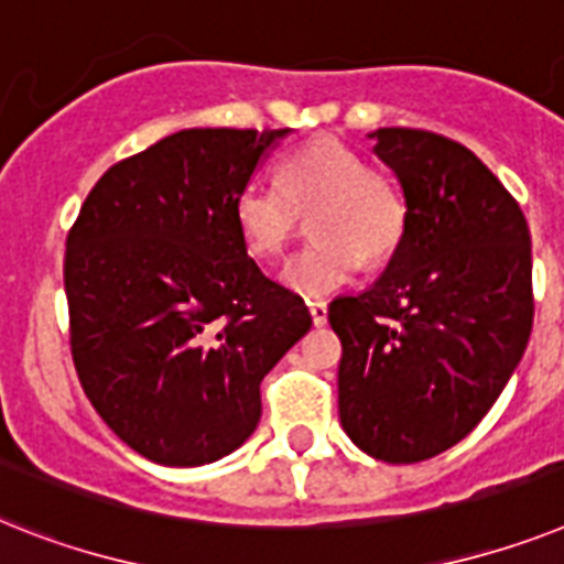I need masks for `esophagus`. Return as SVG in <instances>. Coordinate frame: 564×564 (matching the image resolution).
<instances>
[{
  "mask_svg": "<svg viewBox=\"0 0 564 564\" xmlns=\"http://www.w3.org/2000/svg\"><path fill=\"white\" fill-rule=\"evenodd\" d=\"M308 311H311V319H314V325L328 323V302L325 300H311Z\"/></svg>",
  "mask_w": 564,
  "mask_h": 564,
  "instance_id": "1",
  "label": "esophagus"
}]
</instances>
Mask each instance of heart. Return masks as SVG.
Instances as JSON below:
<instances>
[{"mask_svg": "<svg viewBox=\"0 0 564 564\" xmlns=\"http://www.w3.org/2000/svg\"><path fill=\"white\" fill-rule=\"evenodd\" d=\"M311 218L316 239L285 264L282 279L302 296L346 285L366 264L389 262L406 241L409 202L389 172L337 138H314L285 152L276 187L248 184L232 198L241 245L259 262H276Z\"/></svg>", "mask_w": 564, "mask_h": 564, "instance_id": "obj_1", "label": "heart"}]
</instances>
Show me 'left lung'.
Wrapping results in <instances>:
<instances>
[{
  "label": "left lung",
  "instance_id": "left-lung-1",
  "mask_svg": "<svg viewBox=\"0 0 564 564\" xmlns=\"http://www.w3.org/2000/svg\"><path fill=\"white\" fill-rule=\"evenodd\" d=\"M375 152L409 202L403 248L369 291L339 296V421L362 453L415 464L490 412L533 328L524 213L467 147L426 129H377Z\"/></svg>",
  "mask_w": 564,
  "mask_h": 564
}]
</instances>
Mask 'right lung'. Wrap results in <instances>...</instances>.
Wrapping results in <instances>:
<instances>
[{"mask_svg":"<svg viewBox=\"0 0 564 564\" xmlns=\"http://www.w3.org/2000/svg\"><path fill=\"white\" fill-rule=\"evenodd\" d=\"M291 129H181L104 172L65 239L83 392L143 458L198 467L262 417V377L311 328L268 279L232 198Z\"/></svg>","mask_w":564,"mask_h":564,"instance_id":"obj_1","label":"right lung"}]
</instances>
